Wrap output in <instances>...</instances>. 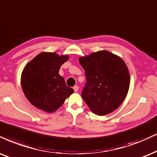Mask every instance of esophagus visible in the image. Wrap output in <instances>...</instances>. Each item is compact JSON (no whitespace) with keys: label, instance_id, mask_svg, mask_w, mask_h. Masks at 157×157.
I'll return each mask as SVG.
<instances>
[{"label":"esophagus","instance_id":"esophagus-1","mask_svg":"<svg viewBox=\"0 0 157 157\" xmlns=\"http://www.w3.org/2000/svg\"><path fill=\"white\" fill-rule=\"evenodd\" d=\"M73 89H74V90H75V93H77V91H78V87L77 86V85H75V86H74V88H73Z\"/></svg>","mask_w":157,"mask_h":157}]
</instances>
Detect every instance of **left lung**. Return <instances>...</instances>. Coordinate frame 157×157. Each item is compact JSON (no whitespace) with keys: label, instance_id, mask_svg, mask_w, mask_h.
<instances>
[{"label":"left lung","instance_id":"obj_1","mask_svg":"<svg viewBox=\"0 0 157 157\" xmlns=\"http://www.w3.org/2000/svg\"><path fill=\"white\" fill-rule=\"evenodd\" d=\"M79 61L87 81L82 97L90 109L99 116L116 110L130 87V73L124 61L105 50L80 57Z\"/></svg>","mask_w":157,"mask_h":157}]
</instances>
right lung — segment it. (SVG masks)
Instances as JSON below:
<instances>
[{"mask_svg": "<svg viewBox=\"0 0 157 157\" xmlns=\"http://www.w3.org/2000/svg\"><path fill=\"white\" fill-rule=\"evenodd\" d=\"M69 56L43 52L25 67L21 85L26 98L36 108L52 113L62 106L74 92L59 74L61 65Z\"/></svg>", "mask_w": 157, "mask_h": 157, "instance_id": "add662e5", "label": "right lung"}]
</instances>
